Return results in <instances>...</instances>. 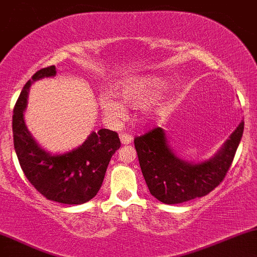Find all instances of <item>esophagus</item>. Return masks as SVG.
<instances>
[{
	"label": "esophagus",
	"instance_id": "34e87169",
	"mask_svg": "<svg viewBox=\"0 0 257 257\" xmlns=\"http://www.w3.org/2000/svg\"><path fill=\"white\" fill-rule=\"evenodd\" d=\"M119 138H120V143H122L123 145H129V144L133 143V137H132V135L125 134V133L120 134Z\"/></svg>",
	"mask_w": 257,
	"mask_h": 257
}]
</instances>
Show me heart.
Masks as SVG:
<instances>
[{"label": "heart", "instance_id": "heart-1", "mask_svg": "<svg viewBox=\"0 0 257 257\" xmlns=\"http://www.w3.org/2000/svg\"><path fill=\"white\" fill-rule=\"evenodd\" d=\"M166 87V82L157 76H140L122 82L114 88V93L122 102L131 106H143V111L149 119L163 116L167 110L162 99H153ZM102 111L112 118H120L124 107L114 96L101 95L99 98Z\"/></svg>", "mask_w": 257, "mask_h": 257}]
</instances>
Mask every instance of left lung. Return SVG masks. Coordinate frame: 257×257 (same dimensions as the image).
<instances>
[{
	"label": "left lung",
	"instance_id": "8db88e82",
	"mask_svg": "<svg viewBox=\"0 0 257 257\" xmlns=\"http://www.w3.org/2000/svg\"><path fill=\"white\" fill-rule=\"evenodd\" d=\"M244 131V120L208 161L193 163L170 149L164 129L155 128L134 139L139 163L150 193L166 204L206 196L225 179Z\"/></svg>",
	"mask_w": 257,
	"mask_h": 257
}]
</instances>
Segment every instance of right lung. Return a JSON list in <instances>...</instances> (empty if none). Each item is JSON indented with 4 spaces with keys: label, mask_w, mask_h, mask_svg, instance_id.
Here are the masks:
<instances>
[{
    "label": "right lung",
    "mask_w": 257,
    "mask_h": 257,
    "mask_svg": "<svg viewBox=\"0 0 257 257\" xmlns=\"http://www.w3.org/2000/svg\"><path fill=\"white\" fill-rule=\"evenodd\" d=\"M55 75L54 65L44 67L23 88L13 111L14 149L25 176L42 196L63 204H83L98 193L120 141L116 132L100 129L69 152L53 155L38 145L24 120L29 89L38 79Z\"/></svg>",
    "instance_id": "1"
}]
</instances>
